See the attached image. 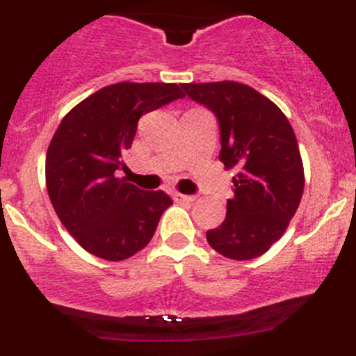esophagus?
I'll return each instance as SVG.
<instances>
[{
    "label": "esophagus",
    "mask_w": 356,
    "mask_h": 356,
    "mask_svg": "<svg viewBox=\"0 0 356 356\" xmlns=\"http://www.w3.org/2000/svg\"><path fill=\"white\" fill-rule=\"evenodd\" d=\"M174 200L175 201H182V203H191V201L196 200V196H193V195H181V193H175Z\"/></svg>",
    "instance_id": "esophagus-1"
}]
</instances>
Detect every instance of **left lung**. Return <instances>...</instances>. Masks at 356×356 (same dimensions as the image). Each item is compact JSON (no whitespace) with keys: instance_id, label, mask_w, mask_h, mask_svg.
Segmentation results:
<instances>
[{"instance_id":"obj_1","label":"left lung","mask_w":356,"mask_h":356,"mask_svg":"<svg viewBox=\"0 0 356 356\" xmlns=\"http://www.w3.org/2000/svg\"><path fill=\"white\" fill-rule=\"evenodd\" d=\"M186 96L217 117L218 160L238 168L225 220L207 231L208 245L232 260L264 254L288 227L303 195L296 136L277 105L234 81L182 84Z\"/></svg>"}]
</instances>
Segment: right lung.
I'll list each match as a JSON object with an SVG mask.
<instances>
[{"label":"right lung","mask_w":356,"mask_h":356,"mask_svg":"<svg viewBox=\"0 0 356 356\" xmlns=\"http://www.w3.org/2000/svg\"><path fill=\"white\" fill-rule=\"evenodd\" d=\"M184 98L181 86L118 82L65 115L46 155V186L56 215L86 251L120 261L143 250L172 200L118 177L138 122Z\"/></svg>","instance_id":"obj_1"}]
</instances>
